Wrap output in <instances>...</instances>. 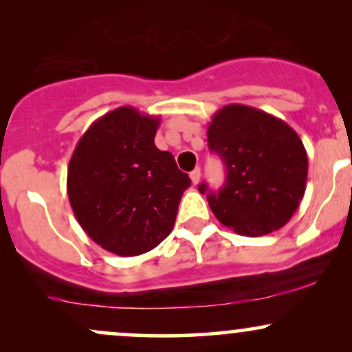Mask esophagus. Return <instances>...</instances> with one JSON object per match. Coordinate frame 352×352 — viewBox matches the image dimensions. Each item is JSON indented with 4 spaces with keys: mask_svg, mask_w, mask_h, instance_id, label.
Instances as JSON below:
<instances>
[{
    "mask_svg": "<svg viewBox=\"0 0 352 352\" xmlns=\"http://www.w3.org/2000/svg\"><path fill=\"white\" fill-rule=\"evenodd\" d=\"M200 177H201V170L200 168H195L193 172H190V179H192V184L197 185L200 182Z\"/></svg>",
    "mask_w": 352,
    "mask_h": 352,
    "instance_id": "obj_1",
    "label": "esophagus"
}]
</instances>
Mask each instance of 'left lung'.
<instances>
[{
  "label": "left lung",
  "instance_id": "left-lung-1",
  "mask_svg": "<svg viewBox=\"0 0 352 352\" xmlns=\"http://www.w3.org/2000/svg\"><path fill=\"white\" fill-rule=\"evenodd\" d=\"M210 151L227 167V182L207 193L213 215L238 235L263 236L285 227L308 182V153L285 120L243 104L215 112L207 129Z\"/></svg>",
  "mask_w": 352,
  "mask_h": 352
}]
</instances>
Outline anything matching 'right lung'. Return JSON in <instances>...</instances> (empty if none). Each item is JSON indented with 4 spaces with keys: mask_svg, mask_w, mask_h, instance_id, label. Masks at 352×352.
I'll list each match as a JSON object with an SVG mask.
<instances>
[{
    "mask_svg": "<svg viewBox=\"0 0 352 352\" xmlns=\"http://www.w3.org/2000/svg\"><path fill=\"white\" fill-rule=\"evenodd\" d=\"M160 117L122 106L84 132L67 167V197L92 240L119 256L151 252L170 235L190 187L170 152L155 147Z\"/></svg>",
    "mask_w": 352,
    "mask_h": 352,
    "instance_id": "obj_1",
    "label": "right lung"
}]
</instances>
